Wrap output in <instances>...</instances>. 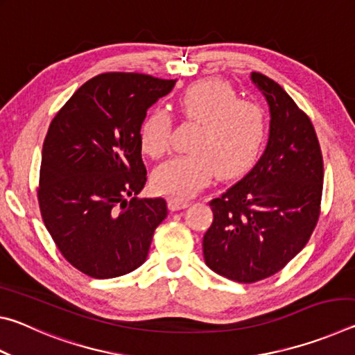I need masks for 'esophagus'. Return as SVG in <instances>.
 <instances>
[{
    "instance_id": "34e87169",
    "label": "esophagus",
    "mask_w": 355,
    "mask_h": 355,
    "mask_svg": "<svg viewBox=\"0 0 355 355\" xmlns=\"http://www.w3.org/2000/svg\"><path fill=\"white\" fill-rule=\"evenodd\" d=\"M186 207H189V200L180 199V197H172V199H169V208L172 209V211H177V209H183Z\"/></svg>"
}]
</instances>
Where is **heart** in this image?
<instances>
[{"label":"heart","mask_w":355,"mask_h":355,"mask_svg":"<svg viewBox=\"0 0 355 355\" xmlns=\"http://www.w3.org/2000/svg\"><path fill=\"white\" fill-rule=\"evenodd\" d=\"M178 110L191 122L199 123L189 148L156 167L153 184L163 194L189 197L218 175L235 178L252 169L260 158L268 137V116L261 105L239 98L222 80L191 84L178 97ZM172 117L153 110L144 117L139 141L144 152L159 158L171 148Z\"/></svg>","instance_id":"heart-1"}]
</instances>
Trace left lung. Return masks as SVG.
Returning <instances> with one entry per match:
<instances>
[{
	"label": "left lung",
	"instance_id": "obj_1",
	"mask_svg": "<svg viewBox=\"0 0 355 355\" xmlns=\"http://www.w3.org/2000/svg\"><path fill=\"white\" fill-rule=\"evenodd\" d=\"M269 105V139L248 175L209 202L203 258L239 282L271 277L305 248L320 219L322 155L313 123L271 78L252 71Z\"/></svg>",
	"mask_w": 355,
	"mask_h": 355
}]
</instances>
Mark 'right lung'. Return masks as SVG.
Here are the masks:
<instances>
[{
  "instance_id": "obj_1",
  "label": "right lung",
  "mask_w": 355,
  "mask_h": 355,
  "mask_svg": "<svg viewBox=\"0 0 355 355\" xmlns=\"http://www.w3.org/2000/svg\"><path fill=\"white\" fill-rule=\"evenodd\" d=\"M175 83L101 73L84 83L51 120L37 189L42 219L65 260L94 279L139 268L155 228L166 219L163 197H136L147 182L139 128L148 107Z\"/></svg>"
}]
</instances>
